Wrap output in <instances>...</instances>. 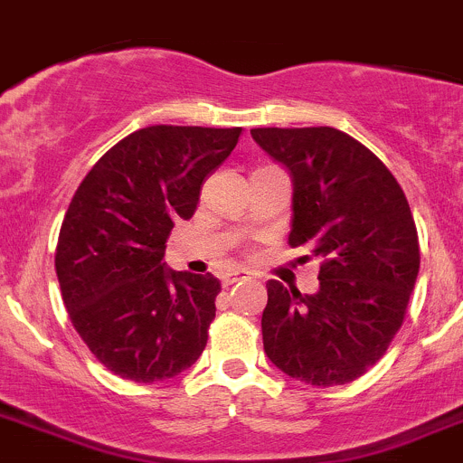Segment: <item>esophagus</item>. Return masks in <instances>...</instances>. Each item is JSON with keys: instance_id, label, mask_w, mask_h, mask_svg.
<instances>
[{"instance_id": "1", "label": "esophagus", "mask_w": 463, "mask_h": 463, "mask_svg": "<svg viewBox=\"0 0 463 463\" xmlns=\"http://www.w3.org/2000/svg\"><path fill=\"white\" fill-rule=\"evenodd\" d=\"M245 279H250V274H247V271H232V274L222 276V285H225V288H230V285L238 283V280H245Z\"/></svg>"}]
</instances>
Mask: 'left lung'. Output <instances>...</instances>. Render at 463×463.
<instances>
[{"mask_svg": "<svg viewBox=\"0 0 463 463\" xmlns=\"http://www.w3.org/2000/svg\"><path fill=\"white\" fill-rule=\"evenodd\" d=\"M251 137L292 175L289 245L323 260L314 294L267 283L265 354L303 383H350L388 350L417 280L406 194L373 151L338 128L267 127Z\"/></svg>", "mask_w": 463, "mask_h": 463, "instance_id": "left-lung-1", "label": "left lung"}]
</instances>
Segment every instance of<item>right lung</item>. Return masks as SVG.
<instances>
[{"mask_svg": "<svg viewBox=\"0 0 463 463\" xmlns=\"http://www.w3.org/2000/svg\"><path fill=\"white\" fill-rule=\"evenodd\" d=\"M242 128L156 125L107 151L75 192L55 271L71 323L122 379L154 383L192 368L207 345L221 280L169 269L165 247Z\"/></svg>", "mask_w": 463, "mask_h": 463, "instance_id": "1", "label": "right lung"}]
</instances>
